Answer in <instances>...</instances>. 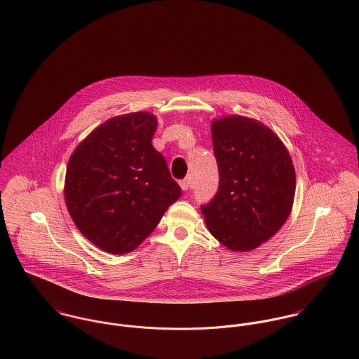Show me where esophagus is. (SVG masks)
I'll return each mask as SVG.
<instances>
[{
    "label": "esophagus",
    "mask_w": 359,
    "mask_h": 359,
    "mask_svg": "<svg viewBox=\"0 0 359 359\" xmlns=\"http://www.w3.org/2000/svg\"><path fill=\"white\" fill-rule=\"evenodd\" d=\"M180 187H182L183 191H189V190L191 189V179L187 177V179L182 180V182H180Z\"/></svg>",
    "instance_id": "esophagus-1"
}]
</instances>
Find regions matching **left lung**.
<instances>
[{"mask_svg":"<svg viewBox=\"0 0 359 359\" xmlns=\"http://www.w3.org/2000/svg\"><path fill=\"white\" fill-rule=\"evenodd\" d=\"M220 186L201 210L209 233L227 249L248 252L278 233L296 191L290 154L260 121L224 116L210 122Z\"/></svg>","mask_w":359,"mask_h":359,"instance_id":"left-lung-1","label":"left lung"}]
</instances>
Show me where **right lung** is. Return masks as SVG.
Returning <instances> with one entry per match:
<instances>
[{
  "mask_svg": "<svg viewBox=\"0 0 359 359\" xmlns=\"http://www.w3.org/2000/svg\"><path fill=\"white\" fill-rule=\"evenodd\" d=\"M157 125V117L147 111L104 121L67 163V210L81 234L107 253L135 250L182 196L151 144Z\"/></svg>",
  "mask_w": 359,
  "mask_h": 359,
  "instance_id": "add662e5",
  "label": "right lung"
}]
</instances>
